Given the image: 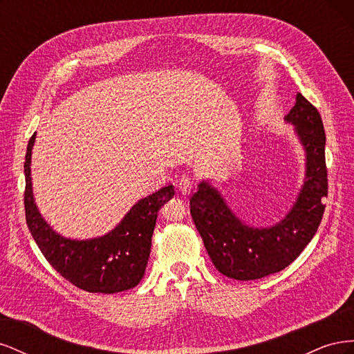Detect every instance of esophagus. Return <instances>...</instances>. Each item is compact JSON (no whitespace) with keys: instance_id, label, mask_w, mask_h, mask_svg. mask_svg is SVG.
<instances>
[{"instance_id":"1","label":"esophagus","mask_w":354,"mask_h":354,"mask_svg":"<svg viewBox=\"0 0 354 354\" xmlns=\"http://www.w3.org/2000/svg\"><path fill=\"white\" fill-rule=\"evenodd\" d=\"M177 189L181 195H189L192 189H194V180H192L189 176H183L177 181Z\"/></svg>"}]
</instances>
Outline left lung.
<instances>
[{"mask_svg":"<svg viewBox=\"0 0 354 354\" xmlns=\"http://www.w3.org/2000/svg\"><path fill=\"white\" fill-rule=\"evenodd\" d=\"M306 153L303 186L286 216L269 227L243 223L220 190L202 180L190 199V214L216 269L236 281L261 279L283 270L313 239L328 196L325 130L317 109L303 94L285 116Z\"/></svg>","mask_w":354,"mask_h":354,"instance_id":"8db88e82","label":"left lung"}]
</instances>
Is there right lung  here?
Here are the masks:
<instances>
[{"label":"right lung","mask_w":354,"mask_h":354,"mask_svg":"<svg viewBox=\"0 0 354 354\" xmlns=\"http://www.w3.org/2000/svg\"><path fill=\"white\" fill-rule=\"evenodd\" d=\"M30 137L25 156L26 224L47 261L66 281L88 292L115 294L138 285L151 254L158 211L174 196V186H165L136 202L111 232L91 239H71L53 230L41 216L34 199L30 177Z\"/></svg>","instance_id":"right-lung-1"}]
</instances>
